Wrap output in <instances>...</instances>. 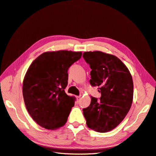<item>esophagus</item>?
<instances>
[{"mask_svg": "<svg viewBox=\"0 0 156 156\" xmlns=\"http://www.w3.org/2000/svg\"><path fill=\"white\" fill-rule=\"evenodd\" d=\"M76 98H77V100H80V99L81 98V96H77V97H76Z\"/></svg>", "mask_w": 156, "mask_h": 156, "instance_id": "34e87169", "label": "esophagus"}]
</instances>
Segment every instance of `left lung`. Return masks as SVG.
Returning <instances> with one entry per match:
<instances>
[{"label": "left lung", "mask_w": 156, "mask_h": 156, "mask_svg": "<svg viewBox=\"0 0 156 156\" xmlns=\"http://www.w3.org/2000/svg\"><path fill=\"white\" fill-rule=\"evenodd\" d=\"M90 65L92 86H98L100 100L91 96L90 106L83 109L86 124L98 132L111 131L120 124L131 108L133 95L132 75L118 58L100 51L85 52Z\"/></svg>", "instance_id": "left-lung-1"}]
</instances>
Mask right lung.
Wrapping results in <instances>:
<instances>
[{
  "instance_id": "right-lung-1",
  "label": "right lung",
  "mask_w": 156,
  "mask_h": 156,
  "mask_svg": "<svg viewBox=\"0 0 156 156\" xmlns=\"http://www.w3.org/2000/svg\"><path fill=\"white\" fill-rule=\"evenodd\" d=\"M81 52H46L30 64L23 80L24 104L32 118L47 129H56L67 121L75 97L64 91L68 70L80 58Z\"/></svg>"
}]
</instances>
